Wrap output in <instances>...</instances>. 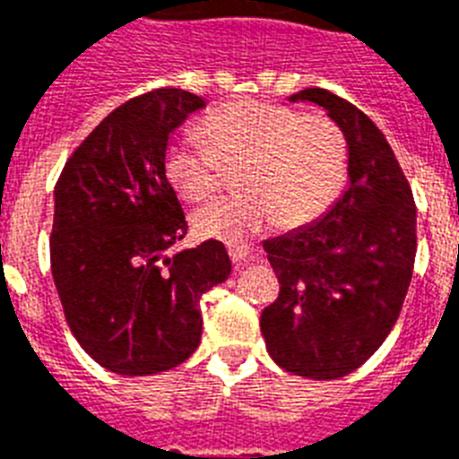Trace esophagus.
<instances>
[{"label":"esophagus","instance_id":"obj_1","mask_svg":"<svg viewBox=\"0 0 459 459\" xmlns=\"http://www.w3.org/2000/svg\"><path fill=\"white\" fill-rule=\"evenodd\" d=\"M229 255L233 259V264L236 266H243L247 262V257L252 255V250L247 245H229Z\"/></svg>","mask_w":459,"mask_h":459}]
</instances>
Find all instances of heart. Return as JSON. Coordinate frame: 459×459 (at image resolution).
Instances as JSON below:
<instances>
[{
  "mask_svg": "<svg viewBox=\"0 0 459 459\" xmlns=\"http://www.w3.org/2000/svg\"><path fill=\"white\" fill-rule=\"evenodd\" d=\"M202 135L183 133L166 147L164 171L176 193L202 202L236 169L243 193L202 207L193 216L204 238L245 240L276 223L281 230L309 226L326 212L348 176V140L341 126L319 114L243 100L212 111Z\"/></svg>",
  "mask_w": 459,
  "mask_h": 459,
  "instance_id": "b5f03b06",
  "label": "heart"
}]
</instances>
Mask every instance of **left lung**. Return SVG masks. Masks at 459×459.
Instances as JSON below:
<instances>
[{
	"instance_id": "obj_1",
	"label": "left lung",
	"mask_w": 459,
	"mask_h": 459,
	"mask_svg": "<svg viewBox=\"0 0 459 459\" xmlns=\"http://www.w3.org/2000/svg\"><path fill=\"white\" fill-rule=\"evenodd\" d=\"M290 100L319 104L341 126L350 186L324 219L264 243L281 290L259 326L279 367L331 381L362 367L398 321L414 272L417 207L364 111L324 88Z\"/></svg>"
}]
</instances>
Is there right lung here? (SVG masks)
<instances>
[{"instance_id":"1","label":"right lung","mask_w":459,"mask_h":459,"mask_svg":"<svg viewBox=\"0 0 459 459\" xmlns=\"http://www.w3.org/2000/svg\"><path fill=\"white\" fill-rule=\"evenodd\" d=\"M204 100L159 88L114 109L61 169L49 259L75 341L104 369L147 377L200 345V298L229 279L219 240L166 255L187 221L164 171L169 135Z\"/></svg>"}]
</instances>
